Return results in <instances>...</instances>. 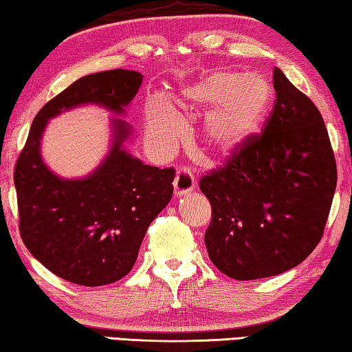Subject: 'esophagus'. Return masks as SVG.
Instances as JSON below:
<instances>
[{
    "mask_svg": "<svg viewBox=\"0 0 352 352\" xmlns=\"http://www.w3.org/2000/svg\"><path fill=\"white\" fill-rule=\"evenodd\" d=\"M173 187H175V195H177V197L190 193L195 188V176L192 175L190 170L181 168L177 171L175 182H173Z\"/></svg>",
    "mask_w": 352,
    "mask_h": 352,
    "instance_id": "34e87169",
    "label": "esophagus"
}]
</instances>
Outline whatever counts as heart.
I'll return each mask as SVG.
<instances>
[{"mask_svg":"<svg viewBox=\"0 0 352 352\" xmlns=\"http://www.w3.org/2000/svg\"><path fill=\"white\" fill-rule=\"evenodd\" d=\"M274 89L261 74L215 70L182 91L181 108L209 107L203 118L201 137L214 154L236 153L266 120ZM146 138L154 149L170 153L181 133V121L170 102L149 96L144 107Z\"/></svg>","mask_w":352,"mask_h":352,"instance_id":"1","label":"heart"}]
</instances>
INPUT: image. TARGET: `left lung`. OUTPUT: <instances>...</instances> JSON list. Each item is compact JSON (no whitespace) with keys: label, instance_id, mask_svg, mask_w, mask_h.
I'll use <instances>...</instances> for the list:
<instances>
[{"label":"left lung","instance_id":"obj_1","mask_svg":"<svg viewBox=\"0 0 352 352\" xmlns=\"http://www.w3.org/2000/svg\"><path fill=\"white\" fill-rule=\"evenodd\" d=\"M274 89L263 133L199 181L212 206L209 258L234 280L274 277L304 261L321 241L337 187L320 110L278 67Z\"/></svg>","mask_w":352,"mask_h":352}]
</instances>
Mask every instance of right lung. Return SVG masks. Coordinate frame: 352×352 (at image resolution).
<instances>
[{
	"label": "right lung",
	"instance_id": "add662e5",
	"mask_svg": "<svg viewBox=\"0 0 352 352\" xmlns=\"http://www.w3.org/2000/svg\"><path fill=\"white\" fill-rule=\"evenodd\" d=\"M135 70H105L78 78L41 108L15 164L20 234L37 261L82 286L115 283L131 272L140 245L170 203L175 170L144 165L124 149L132 127L113 118L111 148L88 176L64 179L44 164L41 140L48 120L82 105L124 115L142 86Z\"/></svg>",
	"mask_w": 352,
	"mask_h": 352
}]
</instances>
